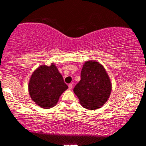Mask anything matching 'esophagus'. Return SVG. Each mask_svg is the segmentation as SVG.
<instances>
[{
	"instance_id": "34e87169",
	"label": "esophagus",
	"mask_w": 146,
	"mask_h": 146,
	"mask_svg": "<svg viewBox=\"0 0 146 146\" xmlns=\"http://www.w3.org/2000/svg\"><path fill=\"white\" fill-rule=\"evenodd\" d=\"M68 87H69V89H70V90H71V89H72V88H73L72 84H70L68 85Z\"/></svg>"
}]
</instances>
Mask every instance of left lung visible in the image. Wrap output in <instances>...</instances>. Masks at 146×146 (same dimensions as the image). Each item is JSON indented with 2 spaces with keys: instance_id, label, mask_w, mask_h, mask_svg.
Returning a JSON list of instances; mask_svg holds the SVG:
<instances>
[{
  "instance_id": "8db88e82",
  "label": "left lung",
  "mask_w": 146,
  "mask_h": 146,
  "mask_svg": "<svg viewBox=\"0 0 146 146\" xmlns=\"http://www.w3.org/2000/svg\"><path fill=\"white\" fill-rule=\"evenodd\" d=\"M80 80L73 89L84 108L95 110L107 102L111 92V82L102 65L97 61H86L80 73Z\"/></svg>"
}]
</instances>
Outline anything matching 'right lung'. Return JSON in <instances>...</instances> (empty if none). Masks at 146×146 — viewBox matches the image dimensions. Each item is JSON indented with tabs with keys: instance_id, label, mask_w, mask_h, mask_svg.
I'll list each match as a JSON object with an SVG mask.
<instances>
[{
	"instance_id": "right-lung-1",
	"label": "right lung",
	"mask_w": 146,
	"mask_h": 146,
	"mask_svg": "<svg viewBox=\"0 0 146 146\" xmlns=\"http://www.w3.org/2000/svg\"><path fill=\"white\" fill-rule=\"evenodd\" d=\"M68 88L54 63L49 66L42 65L38 67L31 75L28 84L31 99L44 109L54 107Z\"/></svg>"
}]
</instances>
